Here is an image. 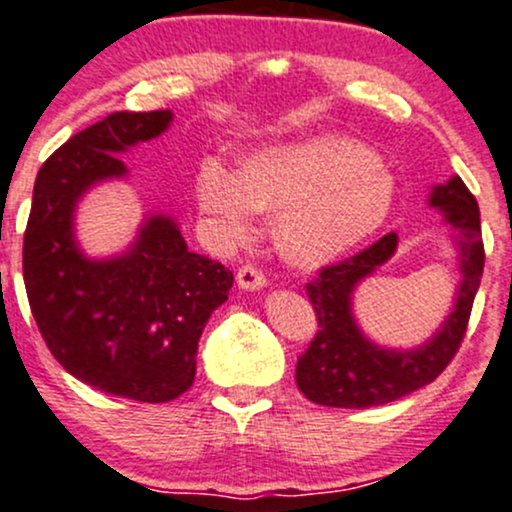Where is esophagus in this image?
Listing matches in <instances>:
<instances>
[{
    "label": "esophagus",
    "mask_w": 512,
    "mask_h": 512,
    "mask_svg": "<svg viewBox=\"0 0 512 512\" xmlns=\"http://www.w3.org/2000/svg\"><path fill=\"white\" fill-rule=\"evenodd\" d=\"M238 286L245 291H260L267 286V277L257 267L245 265L238 269Z\"/></svg>",
    "instance_id": "34e87169"
}]
</instances>
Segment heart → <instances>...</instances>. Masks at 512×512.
Listing matches in <instances>:
<instances>
[{"instance_id": "b5f03b06", "label": "heart", "mask_w": 512, "mask_h": 512, "mask_svg": "<svg viewBox=\"0 0 512 512\" xmlns=\"http://www.w3.org/2000/svg\"><path fill=\"white\" fill-rule=\"evenodd\" d=\"M194 199L226 245L243 243L257 213H277L279 250L296 265L320 267L384 226L396 179L355 140L316 136L257 150L240 162L238 172L204 160Z\"/></svg>"}]
</instances>
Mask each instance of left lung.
Returning <instances> with one entry per match:
<instances>
[{
  "instance_id": "8db88e82",
  "label": "left lung",
  "mask_w": 512,
  "mask_h": 512,
  "mask_svg": "<svg viewBox=\"0 0 512 512\" xmlns=\"http://www.w3.org/2000/svg\"><path fill=\"white\" fill-rule=\"evenodd\" d=\"M428 204L454 230L459 252L457 296L437 333L411 350L376 345L362 333L352 313V294L391 260L398 235L389 233L350 260L323 267L306 286L318 318V333L296 362V384L308 401L330 408H372L423 389L445 372L466 333L474 296L484 274L479 204L459 177L437 184Z\"/></svg>"
}]
</instances>
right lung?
Returning a JSON list of instances; mask_svg holds the SVG:
<instances>
[{"label":"right lung","instance_id":"right-lung-1","mask_svg":"<svg viewBox=\"0 0 512 512\" xmlns=\"http://www.w3.org/2000/svg\"><path fill=\"white\" fill-rule=\"evenodd\" d=\"M172 111H116L43 162L24 235V284L48 350L82 384L167 403L194 384L204 325L228 301L233 272L196 255L174 218L150 213L121 255L77 245L75 211L101 182L126 179L121 153L153 140Z\"/></svg>","mask_w":512,"mask_h":512}]
</instances>
